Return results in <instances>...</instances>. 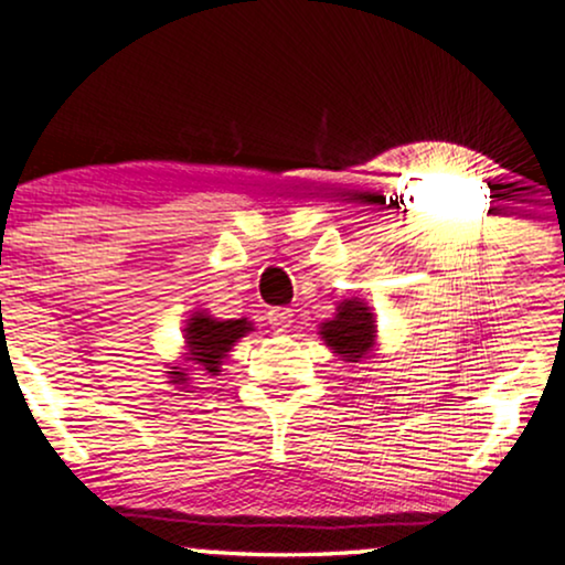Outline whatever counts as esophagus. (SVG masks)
Listing matches in <instances>:
<instances>
[{
    "mask_svg": "<svg viewBox=\"0 0 565 565\" xmlns=\"http://www.w3.org/2000/svg\"><path fill=\"white\" fill-rule=\"evenodd\" d=\"M268 321L276 332H287V329L291 327V310L289 308L268 310Z\"/></svg>",
    "mask_w": 565,
    "mask_h": 565,
    "instance_id": "esophagus-1",
    "label": "esophagus"
}]
</instances>
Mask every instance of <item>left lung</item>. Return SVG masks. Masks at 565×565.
<instances>
[{"instance_id": "8db88e82", "label": "left lung", "mask_w": 565, "mask_h": 565, "mask_svg": "<svg viewBox=\"0 0 565 565\" xmlns=\"http://www.w3.org/2000/svg\"><path fill=\"white\" fill-rule=\"evenodd\" d=\"M321 337L342 361L366 359L374 345V316L364 302L345 300L337 308V316L321 327Z\"/></svg>"}]
</instances>
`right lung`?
Masks as SVG:
<instances>
[{
	"label": "right lung",
	"mask_w": 565,
	"mask_h": 565,
	"mask_svg": "<svg viewBox=\"0 0 565 565\" xmlns=\"http://www.w3.org/2000/svg\"><path fill=\"white\" fill-rule=\"evenodd\" d=\"M252 329V323H246V319H238V321H217V319H210V316H193L191 323H188L185 329V340H188V348H191V359L196 361L206 369V372H220V364H223V355L228 353L233 342L238 340V337H244L246 332ZM174 374L172 382H183L185 374L183 372H170Z\"/></svg>",
	"instance_id": "right-lung-1"
}]
</instances>
